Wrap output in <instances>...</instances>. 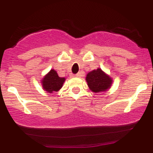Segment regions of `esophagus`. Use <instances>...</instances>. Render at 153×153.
<instances>
[{
	"label": "esophagus",
	"mask_w": 153,
	"mask_h": 153,
	"mask_svg": "<svg viewBox=\"0 0 153 153\" xmlns=\"http://www.w3.org/2000/svg\"><path fill=\"white\" fill-rule=\"evenodd\" d=\"M75 77H80V76H81V72H78V73L75 74Z\"/></svg>",
	"instance_id": "34e87169"
}]
</instances>
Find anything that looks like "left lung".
Wrapping results in <instances>:
<instances>
[{"label": "left lung", "mask_w": 153, "mask_h": 153, "mask_svg": "<svg viewBox=\"0 0 153 153\" xmlns=\"http://www.w3.org/2000/svg\"><path fill=\"white\" fill-rule=\"evenodd\" d=\"M89 89L94 92H104L109 89L112 84V79L106 75L101 69H97L89 72L86 78Z\"/></svg>", "instance_id": "1"}]
</instances>
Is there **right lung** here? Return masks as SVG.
Returning a JSON list of instances; mask_svg holds the SVG:
<instances>
[{"instance_id": "right-lung-1", "label": "right lung", "mask_w": 153, "mask_h": 153, "mask_svg": "<svg viewBox=\"0 0 153 153\" xmlns=\"http://www.w3.org/2000/svg\"><path fill=\"white\" fill-rule=\"evenodd\" d=\"M65 78H60L57 74L56 71L51 69L50 72L43 78L42 85L44 90L52 93L53 92H57L62 87Z\"/></svg>"}]
</instances>
